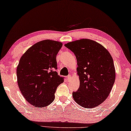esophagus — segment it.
Returning a JSON list of instances; mask_svg holds the SVG:
<instances>
[{
	"instance_id": "obj_1",
	"label": "esophagus",
	"mask_w": 131,
	"mask_h": 131,
	"mask_svg": "<svg viewBox=\"0 0 131 131\" xmlns=\"http://www.w3.org/2000/svg\"><path fill=\"white\" fill-rule=\"evenodd\" d=\"M71 76L70 75H68L67 77V81H70V80H71Z\"/></svg>"
}]
</instances>
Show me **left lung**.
I'll return each mask as SVG.
<instances>
[{
	"label": "left lung",
	"mask_w": 131,
	"mask_h": 131,
	"mask_svg": "<svg viewBox=\"0 0 131 131\" xmlns=\"http://www.w3.org/2000/svg\"><path fill=\"white\" fill-rule=\"evenodd\" d=\"M75 54L80 87L72 92L80 106L92 108L105 101L115 80L113 59L104 46L94 40L82 39L66 44Z\"/></svg>",
	"instance_id": "obj_1"
}]
</instances>
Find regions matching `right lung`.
Instances as JSON below:
<instances>
[{"label":"right lung","instance_id":"obj_1","mask_svg":"<svg viewBox=\"0 0 131 131\" xmlns=\"http://www.w3.org/2000/svg\"><path fill=\"white\" fill-rule=\"evenodd\" d=\"M63 46L51 40L32 46L20 59L17 67V83L22 95L36 107H45L53 102L57 86L64 82L56 70V56Z\"/></svg>","mask_w":131,"mask_h":131}]
</instances>
